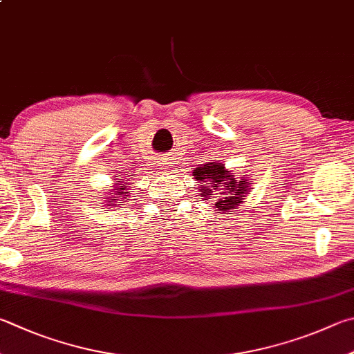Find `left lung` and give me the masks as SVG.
<instances>
[{"mask_svg": "<svg viewBox=\"0 0 354 354\" xmlns=\"http://www.w3.org/2000/svg\"><path fill=\"white\" fill-rule=\"evenodd\" d=\"M194 176L198 181L205 183L201 190L203 196L215 201L218 210H230L243 203L244 196L249 192V184L243 179H236L235 175L224 169L223 164L207 162L204 167H198L194 171ZM217 194H215L214 192Z\"/></svg>", "mask_w": 354, "mask_h": 354, "instance_id": "obj_1", "label": "left lung"}]
</instances>
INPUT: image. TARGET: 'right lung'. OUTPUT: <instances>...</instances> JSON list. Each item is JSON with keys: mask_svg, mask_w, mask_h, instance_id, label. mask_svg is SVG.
Listing matches in <instances>:
<instances>
[{"mask_svg": "<svg viewBox=\"0 0 354 354\" xmlns=\"http://www.w3.org/2000/svg\"><path fill=\"white\" fill-rule=\"evenodd\" d=\"M119 187H125V185H124V184H120V185H119ZM122 190H124V189H118V195H120V194H124V192H122ZM125 194H127V192H125Z\"/></svg>", "mask_w": 354, "mask_h": 354, "instance_id": "1", "label": "right lung"}]
</instances>
